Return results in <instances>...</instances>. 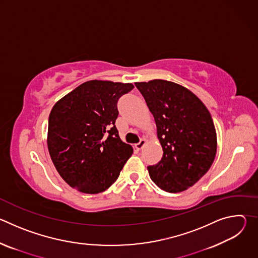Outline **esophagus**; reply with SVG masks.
<instances>
[{"mask_svg": "<svg viewBox=\"0 0 258 258\" xmlns=\"http://www.w3.org/2000/svg\"><path fill=\"white\" fill-rule=\"evenodd\" d=\"M146 145V140L145 139H142L138 144H136L135 145V148L137 149V150H141V149H143V147Z\"/></svg>", "mask_w": 258, "mask_h": 258, "instance_id": "1", "label": "esophagus"}]
</instances>
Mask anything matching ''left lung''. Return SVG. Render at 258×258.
Returning <instances> with one entry per match:
<instances>
[{
    "mask_svg": "<svg viewBox=\"0 0 258 258\" xmlns=\"http://www.w3.org/2000/svg\"><path fill=\"white\" fill-rule=\"evenodd\" d=\"M154 116L161 160L148 166L151 179L168 193L182 192L210 168L217 149L213 120L203 102L178 84L135 83Z\"/></svg>",
    "mask_w": 258,
    "mask_h": 258,
    "instance_id": "obj_1",
    "label": "left lung"
}]
</instances>
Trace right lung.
<instances>
[{
  "instance_id": "add662e5",
  "label": "right lung",
  "mask_w": 258,
  "mask_h": 258,
  "mask_svg": "<svg viewBox=\"0 0 258 258\" xmlns=\"http://www.w3.org/2000/svg\"><path fill=\"white\" fill-rule=\"evenodd\" d=\"M133 89V84L93 80L53 106L48 149L57 171L70 187L98 194L117 179L134 152L115 126L117 101Z\"/></svg>"
}]
</instances>
